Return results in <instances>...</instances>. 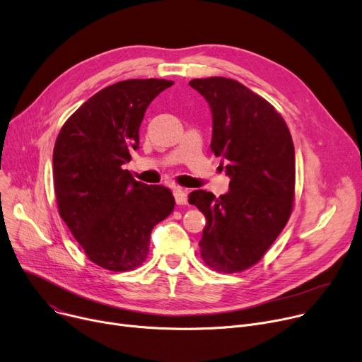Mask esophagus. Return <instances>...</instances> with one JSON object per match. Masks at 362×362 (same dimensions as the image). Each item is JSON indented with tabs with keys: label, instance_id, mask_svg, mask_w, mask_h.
Wrapping results in <instances>:
<instances>
[{
	"label": "esophagus",
	"instance_id": "obj_1",
	"mask_svg": "<svg viewBox=\"0 0 362 362\" xmlns=\"http://www.w3.org/2000/svg\"><path fill=\"white\" fill-rule=\"evenodd\" d=\"M173 195H175V199H176L177 205H186L187 204V192L185 189L175 187Z\"/></svg>",
	"mask_w": 362,
	"mask_h": 362
}]
</instances>
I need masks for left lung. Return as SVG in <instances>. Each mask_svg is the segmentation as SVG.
<instances>
[{
	"label": "left lung",
	"mask_w": 362,
	"mask_h": 362,
	"mask_svg": "<svg viewBox=\"0 0 362 362\" xmlns=\"http://www.w3.org/2000/svg\"><path fill=\"white\" fill-rule=\"evenodd\" d=\"M212 112L211 150L227 161L230 190L215 198L194 190L189 204L206 218L201 257L220 274L249 269L290 220L296 198V154L284 117L259 94L231 78L189 81Z\"/></svg>",
	"instance_id": "8db88e82"
}]
</instances>
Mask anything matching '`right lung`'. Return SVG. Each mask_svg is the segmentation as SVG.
Here are the masks:
<instances>
[{
	"label": "right lung",
	"instance_id": "right-lung-1",
	"mask_svg": "<svg viewBox=\"0 0 362 362\" xmlns=\"http://www.w3.org/2000/svg\"><path fill=\"white\" fill-rule=\"evenodd\" d=\"M168 80H125L105 87L62 125L54 147V190L61 218L86 256L113 272L147 259L150 235L173 212L167 187L136 182L122 167L139 144L148 105Z\"/></svg>",
	"mask_w": 362,
	"mask_h": 362
}]
</instances>
